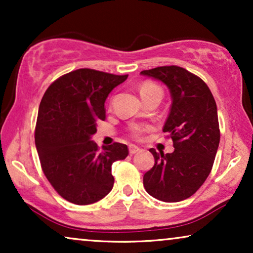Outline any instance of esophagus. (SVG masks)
Returning a JSON list of instances; mask_svg holds the SVG:
<instances>
[{"label": "esophagus", "instance_id": "1", "mask_svg": "<svg viewBox=\"0 0 253 253\" xmlns=\"http://www.w3.org/2000/svg\"><path fill=\"white\" fill-rule=\"evenodd\" d=\"M139 151H140V148L137 147V146H134V145H130V146H129V153L131 155L138 153V152H139Z\"/></svg>", "mask_w": 253, "mask_h": 253}]
</instances>
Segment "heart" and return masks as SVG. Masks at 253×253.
<instances>
[{"label":"heart","mask_w":253,"mask_h":253,"mask_svg":"<svg viewBox=\"0 0 253 253\" xmlns=\"http://www.w3.org/2000/svg\"><path fill=\"white\" fill-rule=\"evenodd\" d=\"M154 94L162 95L161 88L159 87L157 84H154V83H151V82H146L140 86V95H141V98H143V99L146 98V96L154 95ZM144 130H145V127L141 126H131V132H132L134 137H139Z\"/></svg>","instance_id":"obj_1"}]
</instances>
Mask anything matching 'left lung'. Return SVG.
<instances>
[{
	"instance_id": "obj_1",
	"label": "left lung",
	"mask_w": 253,
	"mask_h": 253,
	"mask_svg": "<svg viewBox=\"0 0 253 253\" xmlns=\"http://www.w3.org/2000/svg\"><path fill=\"white\" fill-rule=\"evenodd\" d=\"M140 75L160 81L171 95V107L164 126L174 143V152L158 153L154 166L144 175L148 195L176 203L191 197L212 170L220 143L216 103L205 82L176 65L144 70Z\"/></svg>"
}]
</instances>
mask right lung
<instances>
[{
  "label": "right lung",
  "mask_w": 253,
  "mask_h": 253,
  "mask_svg": "<svg viewBox=\"0 0 253 253\" xmlns=\"http://www.w3.org/2000/svg\"><path fill=\"white\" fill-rule=\"evenodd\" d=\"M126 78L78 69L56 79L43 94L36 147L44 176L68 202L88 205L112 191V165L127 157V146L114 143L100 151L92 136L106 119L107 96Z\"/></svg>",
  "instance_id": "right-lung-1"
}]
</instances>
